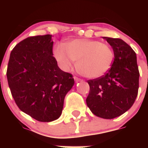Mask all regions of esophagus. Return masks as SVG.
<instances>
[{"mask_svg":"<svg viewBox=\"0 0 148 148\" xmlns=\"http://www.w3.org/2000/svg\"><path fill=\"white\" fill-rule=\"evenodd\" d=\"M74 79H75V82H76V83H78V82H82V79L78 78V77H76V76H74Z\"/></svg>","mask_w":148,"mask_h":148,"instance_id":"esophagus-1","label":"esophagus"}]
</instances>
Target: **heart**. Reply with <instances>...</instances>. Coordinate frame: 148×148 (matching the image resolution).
I'll use <instances>...</instances> for the list:
<instances>
[{
    "instance_id": "1",
    "label": "heart",
    "mask_w": 148,
    "mask_h": 148,
    "mask_svg": "<svg viewBox=\"0 0 148 148\" xmlns=\"http://www.w3.org/2000/svg\"><path fill=\"white\" fill-rule=\"evenodd\" d=\"M54 56L61 67L68 70L72 61H76V69L88 78H97L108 73L114 58L110 45L92 39H73L65 44H57Z\"/></svg>"
}]
</instances>
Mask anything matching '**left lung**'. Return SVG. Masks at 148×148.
Listing matches in <instances>:
<instances>
[{
  "instance_id": "left-lung-1",
  "label": "left lung",
  "mask_w": 148,
  "mask_h": 148,
  "mask_svg": "<svg viewBox=\"0 0 148 148\" xmlns=\"http://www.w3.org/2000/svg\"><path fill=\"white\" fill-rule=\"evenodd\" d=\"M113 48L114 61L105 75L87 81L90 92L87 107L98 117L111 119L133 106L138 95V72L136 54L119 38L103 37Z\"/></svg>"
}]
</instances>
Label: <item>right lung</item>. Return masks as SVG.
Wrapping results in <instances>:
<instances>
[{
    "instance_id": "add662e5",
    "label": "right lung",
    "mask_w": 148,
    "mask_h": 148,
    "mask_svg": "<svg viewBox=\"0 0 148 148\" xmlns=\"http://www.w3.org/2000/svg\"><path fill=\"white\" fill-rule=\"evenodd\" d=\"M53 46L51 35L24 39L12 50L6 72L19 109L42 122L59 118L65 95L74 85L73 75L58 67Z\"/></svg>"
}]
</instances>
